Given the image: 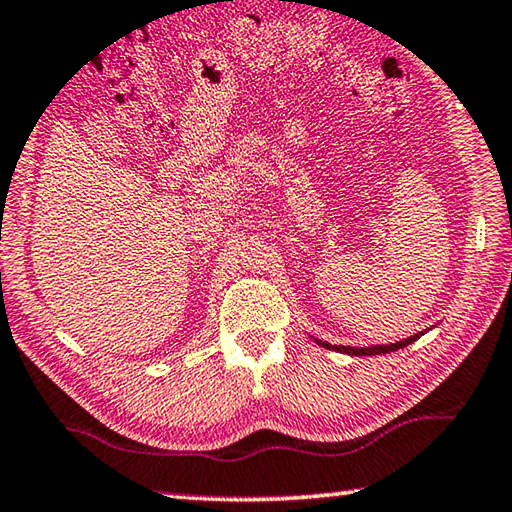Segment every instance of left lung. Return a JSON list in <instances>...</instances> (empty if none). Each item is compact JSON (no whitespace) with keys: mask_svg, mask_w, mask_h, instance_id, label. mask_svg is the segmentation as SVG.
Masks as SVG:
<instances>
[{"mask_svg":"<svg viewBox=\"0 0 512 512\" xmlns=\"http://www.w3.org/2000/svg\"><path fill=\"white\" fill-rule=\"evenodd\" d=\"M424 332H427V329H424ZM424 332L413 334V336H409V339H402V341H397V343L368 345V348H366V345H363V348H352V345H332V343H327V341L314 339V336H311V339H314L318 345H323V348H327V350H334V352H341V354H350V357H375V354H388V352H395V350H400V348H406V345H411L413 341H418Z\"/></svg>","mask_w":512,"mask_h":512,"instance_id":"8db88e82","label":"left lung"}]
</instances>
